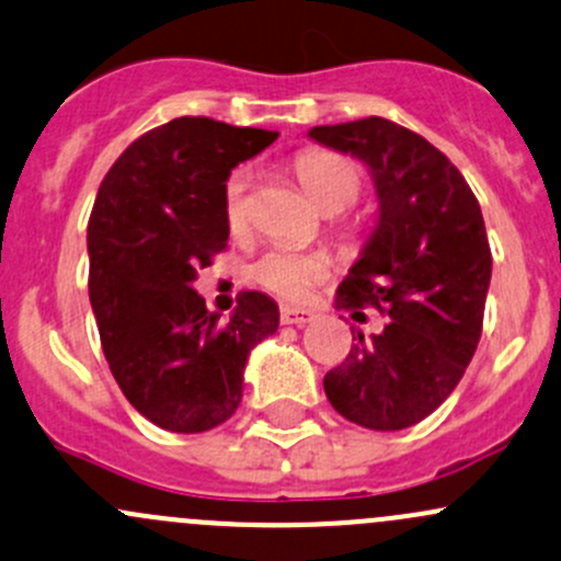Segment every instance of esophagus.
<instances>
[{
    "mask_svg": "<svg viewBox=\"0 0 561 561\" xmlns=\"http://www.w3.org/2000/svg\"><path fill=\"white\" fill-rule=\"evenodd\" d=\"M314 320V311L298 309V306H282V325H306Z\"/></svg>",
    "mask_w": 561,
    "mask_h": 561,
    "instance_id": "esophagus-1",
    "label": "esophagus"
}]
</instances>
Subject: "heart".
Here are the masks:
<instances>
[{
	"instance_id": "obj_1",
	"label": "heart",
	"mask_w": 561,
	"mask_h": 561,
	"mask_svg": "<svg viewBox=\"0 0 561 561\" xmlns=\"http://www.w3.org/2000/svg\"><path fill=\"white\" fill-rule=\"evenodd\" d=\"M293 172L311 202L322 211H339L357 198L363 174L357 163L339 156L333 150L309 147L300 150L293 161ZM250 169L239 167L228 174L222 185V217L231 233H241L247 228V191H250ZM330 274V257L322 252H293V250H268L261 261L252 265V279L265 290L287 300L304 298L317 282Z\"/></svg>"
}]
</instances>
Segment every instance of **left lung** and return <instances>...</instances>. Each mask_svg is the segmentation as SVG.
I'll return each mask as SVG.
<instances>
[{"mask_svg": "<svg viewBox=\"0 0 561 561\" xmlns=\"http://www.w3.org/2000/svg\"><path fill=\"white\" fill-rule=\"evenodd\" d=\"M309 137L357 158L374 176L379 220L335 290V309L387 314L325 374L344 420L405 430L454 392L481 339L492 252L481 206L449 158L420 134L385 121L314 126Z\"/></svg>", "mask_w": 561, "mask_h": 561, "instance_id": "1", "label": "left lung"}]
</instances>
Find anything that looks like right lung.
<instances>
[{
	"mask_svg": "<svg viewBox=\"0 0 561 561\" xmlns=\"http://www.w3.org/2000/svg\"><path fill=\"white\" fill-rule=\"evenodd\" d=\"M279 134L174 117L123 150L88 220V296L117 387L145 420L204 433L241 403L250 352L279 328L265 293H241L231 320L206 311L198 268L226 250L222 185Z\"/></svg>",
	"mask_w": 561,
	"mask_h": 561,
	"instance_id": "obj_1",
	"label": "right lung"
}]
</instances>
